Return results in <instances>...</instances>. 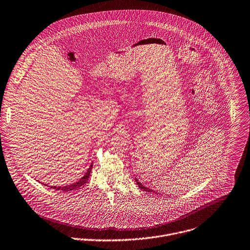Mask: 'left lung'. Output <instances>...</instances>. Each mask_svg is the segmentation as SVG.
I'll return each instance as SVG.
<instances>
[{"label":"left lung","mask_w":250,"mask_h":250,"mask_svg":"<svg viewBox=\"0 0 250 250\" xmlns=\"http://www.w3.org/2000/svg\"><path fill=\"white\" fill-rule=\"evenodd\" d=\"M136 182H137V185L139 186V188H141V189H143L144 191H148V192H156V191H154V190H152V189H150V188H146V187H145L144 185H142L137 179H136Z\"/></svg>","instance_id":"8db88e82"}]
</instances>
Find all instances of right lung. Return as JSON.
Returning a JSON list of instances; mask_svg holds the SVG:
<instances>
[{"instance_id":"add662e5","label":"right lung","mask_w":250,"mask_h":250,"mask_svg":"<svg viewBox=\"0 0 250 250\" xmlns=\"http://www.w3.org/2000/svg\"><path fill=\"white\" fill-rule=\"evenodd\" d=\"M92 168H93V163L90 165V167H89L87 173H86L78 182L73 183V184H71V185H69V186H65V187H59V188H58V187H52L51 188H54V189H57V190H62V191H69V190L76 189V188H78L79 187L83 186L84 184H86V183L88 182Z\"/></svg>"}]
</instances>
